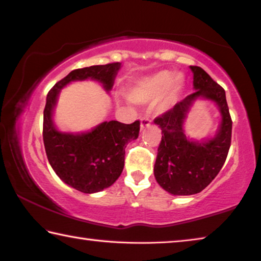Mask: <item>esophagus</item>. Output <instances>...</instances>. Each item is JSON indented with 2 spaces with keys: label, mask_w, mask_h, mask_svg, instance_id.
I'll return each instance as SVG.
<instances>
[{
  "label": "esophagus",
  "mask_w": 261,
  "mask_h": 261,
  "mask_svg": "<svg viewBox=\"0 0 261 261\" xmlns=\"http://www.w3.org/2000/svg\"><path fill=\"white\" fill-rule=\"evenodd\" d=\"M150 124H151V119L148 118L147 116H144V117L140 118V129L142 130H144L147 126H150Z\"/></svg>",
  "instance_id": "obj_1"
}]
</instances>
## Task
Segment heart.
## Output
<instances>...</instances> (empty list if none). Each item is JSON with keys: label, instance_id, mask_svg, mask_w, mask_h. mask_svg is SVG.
Listing matches in <instances>:
<instances>
[{"label": "heart", "instance_id": "b5f03b06", "mask_svg": "<svg viewBox=\"0 0 261 261\" xmlns=\"http://www.w3.org/2000/svg\"><path fill=\"white\" fill-rule=\"evenodd\" d=\"M184 86L182 75L169 71H161L138 81L130 89L129 97L137 103L151 102L159 97L156 109L164 113L176 105Z\"/></svg>", "mask_w": 261, "mask_h": 261}]
</instances>
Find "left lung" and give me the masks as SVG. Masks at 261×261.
Instances as JSON below:
<instances>
[{
    "label": "left lung",
    "instance_id": "1",
    "mask_svg": "<svg viewBox=\"0 0 261 261\" xmlns=\"http://www.w3.org/2000/svg\"><path fill=\"white\" fill-rule=\"evenodd\" d=\"M195 92L185 97L154 123L161 129V142L154 164L156 182L173 195H193L203 190L220 173L231 145L232 121L225 90L204 69L190 66ZM217 103L222 116L215 137L206 142H193L185 137L183 122L197 98Z\"/></svg>",
    "mask_w": 261,
    "mask_h": 261
}]
</instances>
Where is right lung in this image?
Instances as JSON below:
<instances>
[{
  "label": "right lung",
  "mask_w": 261,
  "mask_h": 261,
  "mask_svg": "<svg viewBox=\"0 0 261 261\" xmlns=\"http://www.w3.org/2000/svg\"><path fill=\"white\" fill-rule=\"evenodd\" d=\"M121 63L74 69L52 87L46 97L43 139L48 163L57 175L79 192L93 194L110 187L123 171L125 147L138 138L140 122H103L88 132L66 134L52 121L58 95L72 81H98L107 92L113 88Z\"/></svg>",
  "instance_id": "right-lung-1"
}]
</instances>
